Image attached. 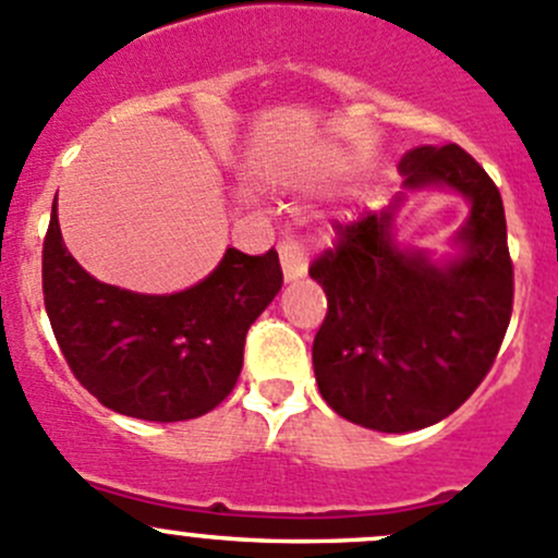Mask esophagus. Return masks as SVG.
<instances>
[{
  "label": "esophagus",
  "instance_id": "34e87169",
  "mask_svg": "<svg viewBox=\"0 0 558 558\" xmlns=\"http://www.w3.org/2000/svg\"><path fill=\"white\" fill-rule=\"evenodd\" d=\"M278 253H280V264H283L286 280H296L307 272L305 242H302L300 236L289 234L286 240H280Z\"/></svg>",
  "mask_w": 558,
  "mask_h": 558
}]
</instances>
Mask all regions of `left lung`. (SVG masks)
Here are the masks:
<instances>
[{
  "label": "left lung",
  "instance_id": "1",
  "mask_svg": "<svg viewBox=\"0 0 558 558\" xmlns=\"http://www.w3.org/2000/svg\"><path fill=\"white\" fill-rule=\"evenodd\" d=\"M405 187H452L472 202L466 253L436 267L389 236L392 209L335 223L332 247L311 264L327 294L313 340L322 398L349 423L405 434L439 423L480 387L512 316V258L496 182L458 144L416 147L400 160Z\"/></svg>",
  "mask_w": 558,
  "mask_h": 558
}]
</instances>
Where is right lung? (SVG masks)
<instances>
[{"label":"right lung","instance_id":"right-lung-1","mask_svg":"<svg viewBox=\"0 0 558 558\" xmlns=\"http://www.w3.org/2000/svg\"><path fill=\"white\" fill-rule=\"evenodd\" d=\"M283 286L278 253L229 247L207 280L169 296L133 294L84 272L62 242L53 198L43 240V300L53 338L81 387L106 409L180 423L223 403L245 338Z\"/></svg>","mask_w":558,"mask_h":558}]
</instances>
